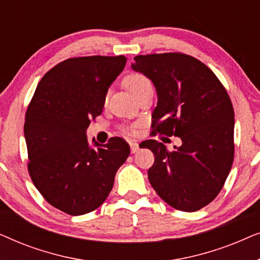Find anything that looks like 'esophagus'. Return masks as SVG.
I'll list each match as a JSON object with an SVG mask.
<instances>
[{
    "label": "esophagus",
    "instance_id": "esophagus-1",
    "mask_svg": "<svg viewBox=\"0 0 260 260\" xmlns=\"http://www.w3.org/2000/svg\"><path fill=\"white\" fill-rule=\"evenodd\" d=\"M130 148H131V152H133V154H136V152L140 150V147H138V143H136V142H131Z\"/></svg>",
    "mask_w": 260,
    "mask_h": 260
}]
</instances>
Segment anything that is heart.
Returning a JSON list of instances; mask_svg holds the SVG:
<instances>
[{
	"label": "heart",
	"instance_id": "1",
	"mask_svg": "<svg viewBox=\"0 0 260 260\" xmlns=\"http://www.w3.org/2000/svg\"><path fill=\"white\" fill-rule=\"evenodd\" d=\"M124 86H125L127 88V91L134 95L136 94L137 92L143 90V88L151 86V83L144 74L131 73L129 76H126L125 79H124Z\"/></svg>",
	"mask_w": 260,
	"mask_h": 260
}]
</instances>
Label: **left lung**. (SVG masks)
I'll return each mask as SVG.
<instances>
[{"label":"left lung","instance_id":"obj_1","mask_svg":"<svg viewBox=\"0 0 260 260\" xmlns=\"http://www.w3.org/2000/svg\"><path fill=\"white\" fill-rule=\"evenodd\" d=\"M131 69L149 78L157 92L151 116L155 133L182 141L174 150L155 140L142 143L155 156L149 182L173 208L199 211L216 198L233 163L229 94L205 63L182 53L137 55Z\"/></svg>","mask_w":260,"mask_h":260}]
</instances>
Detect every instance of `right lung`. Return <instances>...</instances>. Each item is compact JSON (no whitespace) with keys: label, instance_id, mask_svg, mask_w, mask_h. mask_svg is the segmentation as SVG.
Masks as SVG:
<instances>
[{"label":"right lung","instance_id":"add662e5","mask_svg":"<svg viewBox=\"0 0 260 260\" xmlns=\"http://www.w3.org/2000/svg\"><path fill=\"white\" fill-rule=\"evenodd\" d=\"M125 63L123 55L67 59L45 74L28 106V172L46 201L70 215L86 214L106 200L130 154L123 138L91 145L86 136Z\"/></svg>","mask_w":260,"mask_h":260}]
</instances>
